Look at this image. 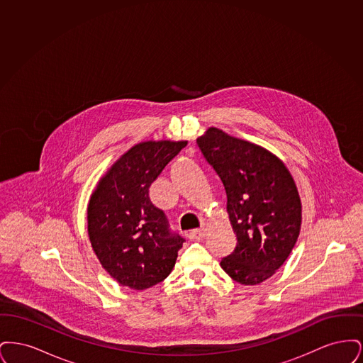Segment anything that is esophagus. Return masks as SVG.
<instances>
[{"label":"esophagus","instance_id":"1","mask_svg":"<svg viewBox=\"0 0 363 363\" xmlns=\"http://www.w3.org/2000/svg\"><path fill=\"white\" fill-rule=\"evenodd\" d=\"M206 234H207V230H206L204 227H201V228H196V230L189 231V233H188V237H189L190 240L200 241V240H203V238L206 237Z\"/></svg>","mask_w":363,"mask_h":363}]
</instances>
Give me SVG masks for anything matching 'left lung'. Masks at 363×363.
I'll list each match as a JSON object with an SVG mask.
<instances>
[{
  "label": "left lung",
  "instance_id": "obj_1",
  "mask_svg": "<svg viewBox=\"0 0 363 363\" xmlns=\"http://www.w3.org/2000/svg\"><path fill=\"white\" fill-rule=\"evenodd\" d=\"M196 144L225 186L237 237L220 267L241 284H259L283 265L299 235L301 200L293 177L277 156L220 129L209 128Z\"/></svg>",
  "mask_w": 363,
  "mask_h": 363
}]
</instances>
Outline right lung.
Segmentation results:
<instances>
[{
	"mask_svg": "<svg viewBox=\"0 0 363 363\" xmlns=\"http://www.w3.org/2000/svg\"><path fill=\"white\" fill-rule=\"evenodd\" d=\"M186 141L130 148L101 179L88 206V234L104 269L122 286L145 290L170 275L185 240L172 231L150 186Z\"/></svg>",
	"mask_w": 363,
	"mask_h": 363,
	"instance_id": "right-lung-1",
	"label": "right lung"
}]
</instances>
